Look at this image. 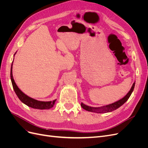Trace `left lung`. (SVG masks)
I'll return each mask as SVG.
<instances>
[{
    "mask_svg": "<svg viewBox=\"0 0 148 148\" xmlns=\"http://www.w3.org/2000/svg\"><path fill=\"white\" fill-rule=\"evenodd\" d=\"M135 83H134L132 85L130 90V91L127 93V95L125 96L123 98L120 99L119 101H118L117 102L112 103V104H110L109 105H107L106 106H104L102 107H89V106L85 105L82 102L81 106L82 107L83 109H84L86 110H88L89 112H96V113L110 112H112L115 109H118L119 107H120L121 106H122L124 103L129 99V97H130L133 91L134 88H135Z\"/></svg>",
    "mask_w": 148,
    "mask_h": 148,
    "instance_id": "left-lung-1",
    "label": "left lung"
}]
</instances>
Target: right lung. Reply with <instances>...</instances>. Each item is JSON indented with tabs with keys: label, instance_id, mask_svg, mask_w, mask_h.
Here are the masks:
<instances>
[{
	"label": "right lung",
	"instance_id": "obj_1",
	"mask_svg": "<svg viewBox=\"0 0 148 148\" xmlns=\"http://www.w3.org/2000/svg\"><path fill=\"white\" fill-rule=\"evenodd\" d=\"M12 65H13V64H12L11 70H10L11 81H12V83L13 88V89H14L16 96H18V97L19 98V99L22 102L24 103L25 104H26V106H28L30 107H32V108H34V109L42 110V109H49L51 108V107H52L55 104L56 100L53 101H49V102L39 101L33 99V98L28 96L27 95H26L25 94H24L20 90V89L18 88V87L17 86V85L16 84L14 79H13V78Z\"/></svg>",
	"mask_w": 148,
	"mask_h": 148
}]
</instances>
